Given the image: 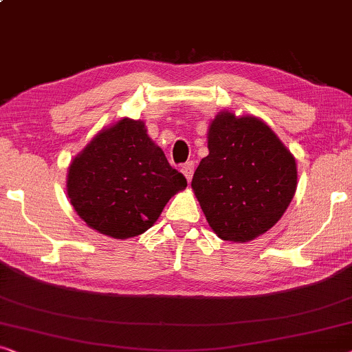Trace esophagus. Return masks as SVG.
Returning <instances> with one entry per match:
<instances>
[{
	"mask_svg": "<svg viewBox=\"0 0 352 352\" xmlns=\"http://www.w3.org/2000/svg\"><path fill=\"white\" fill-rule=\"evenodd\" d=\"M182 172H183V175L186 177V180L191 182L192 174H195V162L190 161V162H186V164H183Z\"/></svg>",
	"mask_w": 352,
	"mask_h": 352,
	"instance_id": "34e87169",
	"label": "esophagus"
}]
</instances>
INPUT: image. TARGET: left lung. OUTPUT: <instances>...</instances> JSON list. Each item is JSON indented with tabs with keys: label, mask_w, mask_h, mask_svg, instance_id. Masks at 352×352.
Listing matches in <instances>:
<instances>
[{
	"label": "left lung",
	"mask_w": 352,
	"mask_h": 352,
	"mask_svg": "<svg viewBox=\"0 0 352 352\" xmlns=\"http://www.w3.org/2000/svg\"><path fill=\"white\" fill-rule=\"evenodd\" d=\"M191 188L220 239L249 242L273 228L294 199L296 162L268 124L220 111L207 132Z\"/></svg>",
	"instance_id": "left-lung-1"
}]
</instances>
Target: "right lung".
<instances>
[{
    "label": "right lung",
    "instance_id": "obj_1",
    "mask_svg": "<svg viewBox=\"0 0 352 352\" xmlns=\"http://www.w3.org/2000/svg\"><path fill=\"white\" fill-rule=\"evenodd\" d=\"M186 178L148 137L143 121L122 118L75 156L67 192L89 228L115 239L145 232Z\"/></svg>",
    "mask_w": 352,
    "mask_h": 352
}]
</instances>
